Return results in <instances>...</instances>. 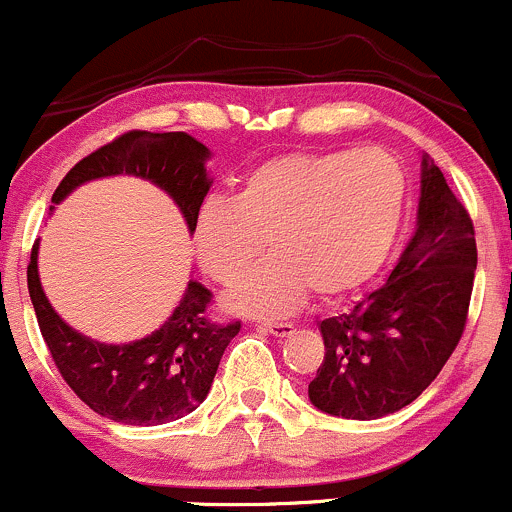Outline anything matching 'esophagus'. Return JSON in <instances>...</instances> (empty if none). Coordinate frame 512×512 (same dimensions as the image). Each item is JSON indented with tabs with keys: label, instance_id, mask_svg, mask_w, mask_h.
I'll return each instance as SVG.
<instances>
[{
	"label": "esophagus",
	"instance_id": "obj_1",
	"mask_svg": "<svg viewBox=\"0 0 512 512\" xmlns=\"http://www.w3.org/2000/svg\"><path fill=\"white\" fill-rule=\"evenodd\" d=\"M263 329L268 334H273V337H290V334H295V327L288 322H268L263 324Z\"/></svg>",
	"mask_w": 512,
	"mask_h": 512
}]
</instances>
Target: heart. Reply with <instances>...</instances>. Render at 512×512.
Segmentation results:
<instances>
[{
    "label": "heart",
    "instance_id": "obj_1",
    "mask_svg": "<svg viewBox=\"0 0 512 512\" xmlns=\"http://www.w3.org/2000/svg\"><path fill=\"white\" fill-rule=\"evenodd\" d=\"M405 205V175L381 148L283 153L241 180L229 202L210 200L192 224L207 276L234 285L261 251L271 258L224 298L258 320L293 315L310 298L354 293L386 261Z\"/></svg>",
    "mask_w": 512,
    "mask_h": 512
}]
</instances>
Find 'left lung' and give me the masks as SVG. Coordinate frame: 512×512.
<instances>
[{"mask_svg": "<svg viewBox=\"0 0 512 512\" xmlns=\"http://www.w3.org/2000/svg\"><path fill=\"white\" fill-rule=\"evenodd\" d=\"M474 276L469 212L422 153L415 232L381 288L320 322L324 359L310 403L344 420H378L410 405L459 344Z\"/></svg>", "mask_w": 512, "mask_h": 512, "instance_id": "left-lung-1", "label": "left lung"}]
</instances>
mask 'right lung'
<instances>
[{"label": "right lung", "instance_id": "right-lung-1", "mask_svg": "<svg viewBox=\"0 0 512 512\" xmlns=\"http://www.w3.org/2000/svg\"><path fill=\"white\" fill-rule=\"evenodd\" d=\"M210 158V148L185 131H129L82 158L60 180L51 202L60 205L90 180L136 175L166 192L192 234L195 214L212 188L207 170ZM29 295L38 327L65 383L97 415L122 425H166L200 408L224 349L241 329V322H212L205 315L212 293L190 278L178 307L156 332L126 344L97 342L70 327L43 293L38 241L31 251Z\"/></svg>", "mask_w": 512, "mask_h": 512}]
</instances>
